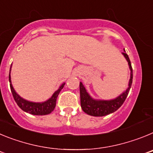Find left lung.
I'll list each match as a JSON object with an SVG mask.
<instances>
[{
    "label": "left lung",
    "instance_id": "8db88e82",
    "mask_svg": "<svg viewBox=\"0 0 153 153\" xmlns=\"http://www.w3.org/2000/svg\"><path fill=\"white\" fill-rule=\"evenodd\" d=\"M123 55L126 59L130 70V79L129 82L128 88L122 94H120L116 99L110 100H94L90 96L83 83H79V93H80V104L82 109L86 114L93 116V117H103L108 114L114 113L122 106L124 101L126 100L129 90L131 88L132 83V68L131 66V62L129 56L125 52L123 53Z\"/></svg>",
    "mask_w": 153,
    "mask_h": 153
}]
</instances>
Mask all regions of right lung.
<instances>
[{"label": "right lung", "instance_id": "add662e5", "mask_svg": "<svg viewBox=\"0 0 153 153\" xmlns=\"http://www.w3.org/2000/svg\"><path fill=\"white\" fill-rule=\"evenodd\" d=\"M10 68H11V66H10ZM9 82H10V90H11L12 95H13L15 102H17V106L21 108L22 110H24V112H26V113H30V114L33 115H37V116H43V115L50 114L54 109L55 106H56V99H57L58 95H59V93H60V92L61 91V90L63 88V86L65 85V83H63L59 87V89L56 91H55V93L53 94L52 97L49 100H47V101H45V102H33L24 100V99L20 97L16 93L11 83V79H10V74H9Z\"/></svg>", "mask_w": 153, "mask_h": 153}]
</instances>
